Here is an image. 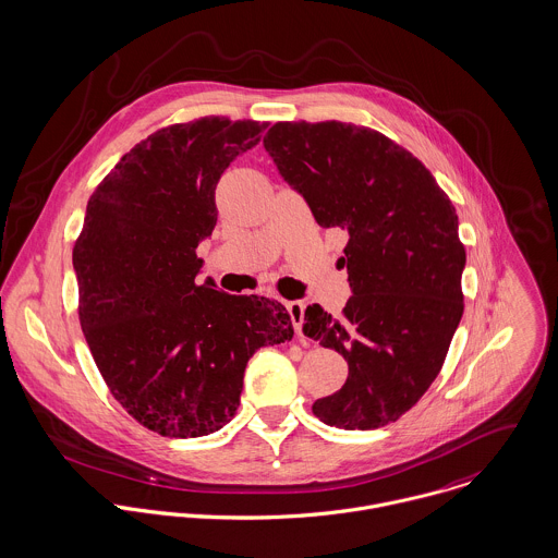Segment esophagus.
<instances>
[{
    "instance_id": "1",
    "label": "esophagus",
    "mask_w": 558,
    "mask_h": 558,
    "mask_svg": "<svg viewBox=\"0 0 558 558\" xmlns=\"http://www.w3.org/2000/svg\"><path fill=\"white\" fill-rule=\"evenodd\" d=\"M304 302H289L287 304V311L291 315V322H293V328L298 336H302V324H304Z\"/></svg>"
}]
</instances>
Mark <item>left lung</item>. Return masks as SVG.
<instances>
[{
	"instance_id": "left-lung-1",
	"label": "left lung",
	"mask_w": 558,
	"mask_h": 558,
	"mask_svg": "<svg viewBox=\"0 0 558 558\" xmlns=\"http://www.w3.org/2000/svg\"><path fill=\"white\" fill-rule=\"evenodd\" d=\"M263 144L317 223L349 236L338 263L353 295L342 315L319 304L304 313L302 332L349 364L342 388L313 412L340 429L390 425L438 377L463 315L454 207L421 159L368 126L284 120Z\"/></svg>"
}]
</instances>
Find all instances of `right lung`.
<instances>
[{"mask_svg":"<svg viewBox=\"0 0 558 558\" xmlns=\"http://www.w3.org/2000/svg\"><path fill=\"white\" fill-rule=\"evenodd\" d=\"M265 126L203 116L157 129L97 185L75 239L77 315L95 364L122 410L163 438L222 429L247 360L293 338L278 300L196 282L216 185Z\"/></svg>","mask_w":558,"mask_h":558,"instance_id":"obj_1","label":"right lung"}]
</instances>
